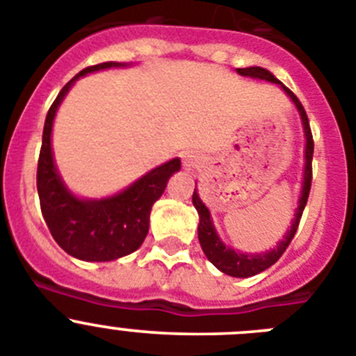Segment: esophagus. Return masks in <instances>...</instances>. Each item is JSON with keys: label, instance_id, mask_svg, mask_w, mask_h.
<instances>
[{"label": "esophagus", "instance_id": "34e87169", "mask_svg": "<svg viewBox=\"0 0 356 356\" xmlns=\"http://www.w3.org/2000/svg\"><path fill=\"white\" fill-rule=\"evenodd\" d=\"M184 166H186V168H193V166H195L193 156H184Z\"/></svg>", "mask_w": 356, "mask_h": 356}]
</instances>
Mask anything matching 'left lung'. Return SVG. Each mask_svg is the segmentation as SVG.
<instances>
[{"label": "left lung", "mask_w": 356, "mask_h": 356, "mask_svg": "<svg viewBox=\"0 0 356 356\" xmlns=\"http://www.w3.org/2000/svg\"><path fill=\"white\" fill-rule=\"evenodd\" d=\"M238 72L241 76H250V78H259L266 79V81L278 83V85L284 88L287 95L293 99V102L296 104L298 111L302 115L303 127H305V136H307V147H305V175H303V190L302 197H300V206L296 209V216H294V222L291 225V230L286 234V238L278 243L277 248H273L271 252H266V254L259 255H248L241 254V252H236V250L229 248L222 243V239L218 238L216 230H214L213 222H211V214L207 211V207L202 204V200L198 198L197 190L193 191V206L197 209L198 216H200V223H198V241H200L202 250L206 257L216 266L218 270L223 271L225 275L238 278H246L254 277V275L261 273V271L268 270L270 266H273L278 259L284 255V252L287 250V246L293 241L294 234H296L298 225H300V220H302L303 209L307 206V200H309L310 193V182H312V154H314V140H312V131H310L309 117L305 113V108L302 106V102L293 92L287 88V86L282 85L270 70L262 69V67H246V69H238Z\"/></svg>", "instance_id": "1"}]
</instances>
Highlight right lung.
<instances>
[{
    "label": "right lung",
    "mask_w": 356,
    "mask_h": 356,
    "mask_svg": "<svg viewBox=\"0 0 356 356\" xmlns=\"http://www.w3.org/2000/svg\"><path fill=\"white\" fill-rule=\"evenodd\" d=\"M118 65L120 63L117 62H104L83 69L60 90L44 124L37 166L40 209L54 241L67 254L81 261H113L138 250L149 232V218L154 202L163 195L170 175L181 168V161L172 159L150 170L122 193L104 200H81L63 186L51 152V127L60 102L79 76Z\"/></svg>",
    "instance_id": "1"
}]
</instances>
